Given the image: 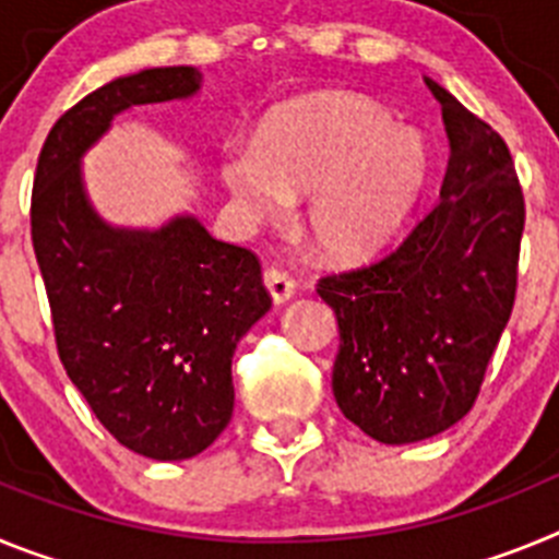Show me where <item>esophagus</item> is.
<instances>
[{
  "label": "esophagus",
  "instance_id": "34e87169",
  "mask_svg": "<svg viewBox=\"0 0 559 559\" xmlns=\"http://www.w3.org/2000/svg\"><path fill=\"white\" fill-rule=\"evenodd\" d=\"M263 283H265V288H269V294H271V299H274L276 305H283V302H288L290 296H294V280H290L288 274H285L283 269H265L263 271Z\"/></svg>",
  "mask_w": 559,
  "mask_h": 559
}]
</instances>
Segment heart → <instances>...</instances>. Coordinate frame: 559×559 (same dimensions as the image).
I'll list each match as a JSON object with an SVG mask.
<instances>
[{
	"label": "heart",
	"mask_w": 559,
	"mask_h": 559,
	"mask_svg": "<svg viewBox=\"0 0 559 559\" xmlns=\"http://www.w3.org/2000/svg\"><path fill=\"white\" fill-rule=\"evenodd\" d=\"M423 133L353 92H316L276 108L254 145L226 147L221 176L251 221H280L305 199V231L328 260L378 254L426 187Z\"/></svg>",
	"instance_id": "1"
}]
</instances>
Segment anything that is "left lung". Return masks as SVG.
Listing matches in <instances>:
<instances>
[{"label":"left lung","instance_id":"left-lung-1","mask_svg":"<svg viewBox=\"0 0 559 559\" xmlns=\"http://www.w3.org/2000/svg\"><path fill=\"white\" fill-rule=\"evenodd\" d=\"M426 83L451 142L439 201L392 254L316 288L338 322L335 403L383 445L437 437L473 408L515 305L526 221L507 142Z\"/></svg>","mask_w":559,"mask_h":559}]
</instances>
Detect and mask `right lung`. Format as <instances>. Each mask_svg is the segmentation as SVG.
I'll use <instances>...</instances> for the list:
<instances>
[{"instance_id": "add662e5", "label": "right lung", "mask_w": 559, "mask_h": 559, "mask_svg": "<svg viewBox=\"0 0 559 559\" xmlns=\"http://www.w3.org/2000/svg\"><path fill=\"white\" fill-rule=\"evenodd\" d=\"M199 88V69L162 67L83 97L47 133L29 204L58 358L103 428L156 462L199 456L229 426L231 355L271 296L254 251L215 240L192 215L108 226L86 199L81 156L126 108Z\"/></svg>"}]
</instances>
